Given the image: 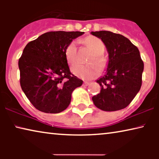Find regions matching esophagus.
Here are the masks:
<instances>
[{"instance_id":"esophagus-1","label":"esophagus","mask_w":159,"mask_h":159,"mask_svg":"<svg viewBox=\"0 0 159 159\" xmlns=\"http://www.w3.org/2000/svg\"><path fill=\"white\" fill-rule=\"evenodd\" d=\"M89 84H90V82H84V83H83V85L84 86H88Z\"/></svg>"}]
</instances>
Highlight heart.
I'll use <instances>...</instances> for the list:
<instances>
[{
    "mask_svg": "<svg viewBox=\"0 0 159 159\" xmlns=\"http://www.w3.org/2000/svg\"><path fill=\"white\" fill-rule=\"evenodd\" d=\"M84 43L87 46L90 48L93 55L88 61V66H82L80 64H75L71 67V71L77 77L82 80H90L97 77L100 74V69H103L106 67V61L103 56L105 51V45L101 39L95 36H89L84 40ZM77 42L72 40L69 43L65 49V56L69 64H73L77 59ZM93 63L97 64L98 67Z\"/></svg>",
    "mask_w": 159,
    "mask_h": 159,
    "instance_id": "1",
    "label": "heart"
}]
</instances>
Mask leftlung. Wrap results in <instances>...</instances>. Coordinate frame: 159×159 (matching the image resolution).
I'll return each instance as SVG.
<instances>
[{"instance_id": "1", "label": "left lung", "mask_w": 159, "mask_h": 159, "mask_svg": "<svg viewBox=\"0 0 159 159\" xmlns=\"http://www.w3.org/2000/svg\"><path fill=\"white\" fill-rule=\"evenodd\" d=\"M101 39L108 52L106 73L97 80L101 92L92 98L97 108L106 111L123 109L142 85L144 64L140 51L129 39L110 31L91 32Z\"/></svg>"}]
</instances>
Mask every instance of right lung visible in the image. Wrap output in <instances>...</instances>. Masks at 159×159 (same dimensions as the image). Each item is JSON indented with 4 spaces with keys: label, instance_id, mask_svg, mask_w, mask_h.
<instances>
[{
    "label": "right lung",
    "instance_id": "add662e5",
    "mask_svg": "<svg viewBox=\"0 0 159 159\" xmlns=\"http://www.w3.org/2000/svg\"><path fill=\"white\" fill-rule=\"evenodd\" d=\"M84 32L51 31L27 43L19 60L20 84L34 107L57 114L71 102L83 81L71 73L65 56L69 43Z\"/></svg>",
    "mask_w": 159,
    "mask_h": 159
}]
</instances>
